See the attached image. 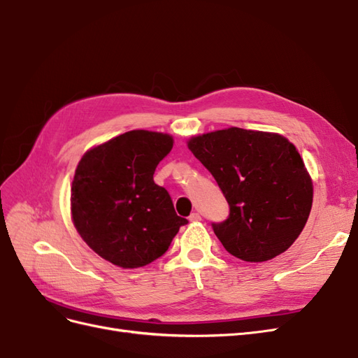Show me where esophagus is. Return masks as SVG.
<instances>
[{
	"label": "esophagus",
	"instance_id": "34e87169",
	"mask_svg": "<svg viewBox=\"0 0 358 358\" xmlns=\"http://www.w3.org/2000/svg\"><path fill=\"white\" fill-rule=\"evenodd\" d=\"M201 220V216H200V213H197V212H192L191 215H189V221L191 222H197V221H200Z\"/></svg>",
	"mask_w": 358,
	"mask_h": 358
}]
</instances>
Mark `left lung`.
<instances>
[{
  "mask_svg": "<svg viewBox=\"0 0 358 358\" xmlns=\"http://www.w3.org/2000/svg\"><path fill=\"white\" fill-rule=\"evenodd\" d=\"M188 148L230 206L212 229L236 258L262 263L285 252L312 208V180L296 146L279 134L227 128L192 137Z\"/></svg>",
  "mask_w": 358,
  "mask_h": 358,
  "instance_id": "obj_1",
  "label": "left lung"
}]
</instances>
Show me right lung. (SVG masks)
Wrapping results in <instances>:
<instances>
[{
  "mask_svg": "<svg viewBox=\"0 0 358 358\" xmlns=\"http://www.w3.org/2000/svg\"><path fill=\"white\" fill-rule=\"evenodd\" d=\"M171 148L169 134L134 129L88 150L76 169L74 227L92 251L115 266L155 262L188 224L175 212L167 189L154 182Z\"/></svg>",
  "mask_w": 358,
  "mask_h": 358,
  "instance_id": "right-lung-1",
  "label": "right lung"
}]
</instances>
